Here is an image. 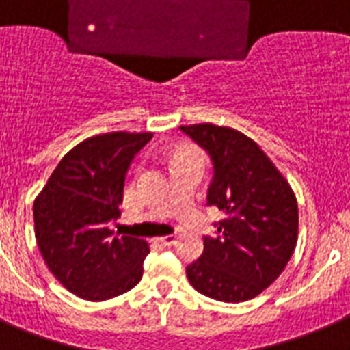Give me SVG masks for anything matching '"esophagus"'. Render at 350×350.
<instances>
[{
    "label": "esophagus",
    "instance_id": "1",
    "mask_svg": "<svg viewBox=\"0 0 350 350\" xmlns=\"http://www.w3.org/2000/svg\"><path fill=\"white\" fill-rule=\"evenodd\" d=\"M157 241L163 245H172L173 241H175V236H173V234H170V236H163V238H157Z\"/></svg>",
    "mask_w": 350,
    "mask_h": 350
}]
</instances>
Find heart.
Returning a JSON list of instances; mask_svg holds the SVG:
<instances>
[{"label":"heart","instance_id":"b5f03b06","mask_svg":"<svg viewBox=\"0 0 350 350\" xmlns=\"http://www.w3.org/2000/svg\"><path fill=\"white\" fill-rule=\"evenodd\" d=\"M189 163H202L200 154L196 150L189 148V146H180V148L173 150L172 152V168H178L184 164Z\"/></svg>","mask_w":350,"mask_h":350}]
</instances>
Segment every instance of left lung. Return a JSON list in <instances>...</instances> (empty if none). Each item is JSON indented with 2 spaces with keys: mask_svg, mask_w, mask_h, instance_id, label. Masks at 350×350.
<instances>
[{
  "mask_svg": "<svg viewBox=\"0 0 350 350\" xmlns=\"http://www.w3.org/2000/svg\"><path fill=\"white\" fill-rule=\"evenodd\" d=\"M213 161L207 206L225 213L218 236L186 268L196 291L221 302L258 297L295 250L299 207L293 189L256 141L213 123L180 126Z\"/></svg>",
  "mask_w": 350,
  "mask_h": 350,
  "instance_id": "1",
  "label": "left lung"
}]
</instances>
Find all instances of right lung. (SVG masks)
I'll return each mask as SVG.
<instances>
[{"label":"right lung","instance_id":"right-lung-1","mask_svg":"<svg viewBox=\"0 0 350 350\" xmlns=\"http://www.w3.org/2000/svg\"><path fill=\"white\" fill-rule=\"evenodd\" d=\"M152 132L92 135L62 157L33 202L42 259L66 290L91 302L132 290L143 277L144 239L109 229L118 220L125 175Z\"/></svg>","mask_w":350,"mask_h":350}]
</instances>
